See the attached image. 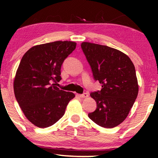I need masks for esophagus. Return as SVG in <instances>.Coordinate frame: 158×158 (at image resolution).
I'll list each match as a JSON object with an SVG mask.
<instances>
[{
	"label": "esophagus",
	"instance_id": "esophagus-1",
	"mask_svg": "<svg viewBox=\"0 0 158 158\" xmlns=\"http://www.w3.org/2000/svg\"><path fill=\"white\" fill-rule=\"evenodd\" d=\"M80 98H87V97H88V94H79L77 95Z\"/></svg>",
	"mask_w": 158,
	"mask_h": 158
}]
</instances>
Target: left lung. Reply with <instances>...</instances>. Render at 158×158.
<instances>
[{
  "label": "left lung",
  "instance_id": "obj_1",
  "mask_svg": "<svg viewBox=\"0 0 158 158\" xmlns=\"http://www.w3.org/2000/svg\"><path fill=\"white\" fill-rule=\"evenodd\" d=\"M81 47L91 67L100 91L90 94L96 111L88 114L93 122L104 128H113L127 117L139 91L133 62L118 49L106 45L82 42Z\"/></svg>",
  "mask_w": 158,
  "mask_h": 158
}]
</instances>
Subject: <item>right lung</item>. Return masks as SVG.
Returning <instances> with one entry per match:
<instances>
[{"mask_svg":"<svg viewBox=\"0 0 158 158\" xmlns=\"http://www.w3.org/2000/svg\"><path fill=\"white\" fill-rule=\"evenodd\" d=\"M76 44L57 41L35 45L21 60L14 81L15 97L26 117L36 127L46 128L55 124L75 97L52 83L61 80L62 62Z\"/></svg>","mask_w":158,"mask_h":158,"instance_id":"obj_1","label":"right lung"}]
</instances>
